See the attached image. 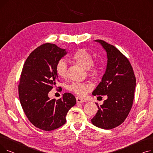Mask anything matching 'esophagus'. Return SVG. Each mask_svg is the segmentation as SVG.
Returning <instances> with one entry per match:
<instances>
[{"label": "esophagus", "instance_id": "esophagus-1", "mask_svg": "<svg viewBox=\"0 0 153 153\" xmlns=\"http://www.w3.org/2000/svg\"><path fill=\"white\" fill-rule=\"evenodd\" d=\"M76 101H77V103H84V102H86V100H85L82 99H81V97H76Z\"/></svg>", "mask_w": 153, "mask_h": 153}]
</instances>
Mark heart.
Here are the masks:
<instances>
[{
  "label": "heart",
  "instance_id": "b5f03b06",
  "mask_svg": "<svg viewBox=\"0 0 153 153\" xmlns=\"http://www.w3.org/2000/svg\"><path fill=\"white\" fill-rule=\"evenodd\" d=\"M77 64L85 69H88L90 74L95 76L99 74L100 67L98 64L93 63V58L92 54L85 49H79L77 50L72 57ZM68 65L65 59H60L56 65V72L57 74L62 78L67 76ZM91 89V85L83 82H72L68 86L69 91L73 92L79 96L85 95L87 91Z\"/></svg>",
  "mask_w": 153,
  "mask_h": 153
}]
</instances>
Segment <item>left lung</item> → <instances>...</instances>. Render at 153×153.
Wrapping results in <instances>:
<instances>
[{"label":"left lung","mask_w":153,"mask_h":153,"mask_svg":"<svg viewBox=\"0 0 153 153\" xmlns=\"http://www.w3.org/2000/svg\"><path fill=\"white\" fill-rule=\"evenodd\" d=\"M107 53V68L102 81L93 91L94 95H107V99L99 106L92 123L102 129L110 130L121 125L131 110L134 99L136 78L131 64L116 47L101 39Z\"/></svg>","instance_id":"1"}]
</instances>
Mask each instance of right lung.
Here are the masks:
<instances>
[{
	"label": "right lung",
	"mask_w": 153,
	"mask_h": 153,
	"mask_svg": "<svg viewBox=\"0 0 153 153\" xmlns=\"http://www.w3.org/2000/svg\"><path fill=\"white\" fill-rule=\"evenodd\" d=\"M67 53L54 44H43L30 53L22 69L19 85L21 105L29 121L45 131L62 126L69 110L76 103L71 93H64L58 100L48 96L58 79L56 64Z\"/></svg>",
	"instance_id": "1"
}]
</instances>
